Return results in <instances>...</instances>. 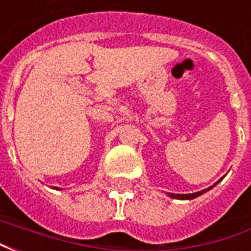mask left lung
<instances>
[{
  "label": "left lung",
  "instance_id": "obj_1",
  "mask_svg": "<svg viewBox=\"0 0 251 251\" xmlns=\"http://www.w3.org/2000/svg\"><path fill=\"white\" fill-rule=\"evenodd\" d=\"M221 181V180H219ZM219 181H216L215 184L212 185V187H215ZM212 187H210V188L207 189H203V191H199V192H195V194H168V196H171V198H174V199H180V200H191V199H195V198H198V196H200V195H203L204 192H207V191H210Z\"/></svg>",
  "mask_w": 251,
  "mask_h": 251
}]
</instances>
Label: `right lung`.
Segmentation results:
<instances>
[{
	"label": "right lung",
	"instance_id": "obj_1",
	"mask_svg": "<svg viewBox=\"0 0 251 251\" xmlns=\"http://www.w3.org/2000/svg\"><path fill=\"white\" fill-rule=\"evenodd\" d=\"M55 188H56V189H59V188H57V187H55Z\"/></svg>",
	"mask_w": 251,
	"mask_h": 251
}]
</instances>
